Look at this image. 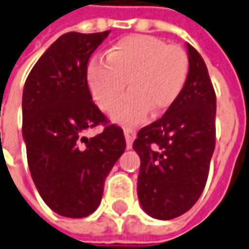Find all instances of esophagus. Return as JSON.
<instances>
[{"instance_id": "34e87169", "label": "esophagus", "mask_w": 249, "mask_h": 249, "mask_svg": "<svg viewBox=\"0 0 249 249\" xmlns=\"http://www.w3.org/2000/svg\"><path fill=\"white\" fill-rule=\"evenodd\" d=\"M124 135L125 140H126V147L131 148L132 143H133V140L136 138V132L133 131L132 128H124Z\"/></svg>"}]
</instances>
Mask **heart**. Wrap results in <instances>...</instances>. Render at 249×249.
<instances>
[{"instance_id": "heart-1", "label": "heart", "mask_w": 249, "mask_h": 249, "mask_svg": "<svg viewBox=\"0 0 249 249\" xmlns=\"http://www.w3.org/2000/svg\"><path fill=\"white\" fill-rule=\"evenodd\" d=\"M188 76V57L181 47L150 35H129L95 57L87 67V84L95 103L111 110L126 81L130 94L111 113L121 124H139L150 110L165 111L181 92Z\"/></svg>"}]
</instances>
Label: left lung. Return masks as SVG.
Segmentation results:
<instances>
[{
	"instance_id": "8db88e82",
	"label": "left lung",
	"mask_w": 249,
	"mask_h": 249,
	"mask_svg": "<svg viewBox=\"0 0 249 249\" xmlns=\"http://www.w3.org/2000/svg\"><path fill=\"white\" fill-rule=\"evenodd\" d=\"M189 71L166 113L133 142L140 157L138 196L157 219L187 213L202 195L215 148L217 98L202 55L187 43Z\"/></svg>"
}]
</instances>
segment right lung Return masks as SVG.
<instances>
[{"instance_id": "add662e5", "label": "right lung", "mask_w": 249, "mask_h": 249, "mask_svg": "<svg viewBox=\"0 0 249 249\" xmlns=\"http://www.w3.org/2000/svg\"><path fill=\"white\" fill-rule=\"evenodd\" d=\"M110 31L67 32L34 65L23 89V139L40 197L68 218L92 214L105 178L125 151L124 132L92 102L87 84L91 54ZM105 125L102 134L85 132Z\"/></svg>"}]
</instances>
